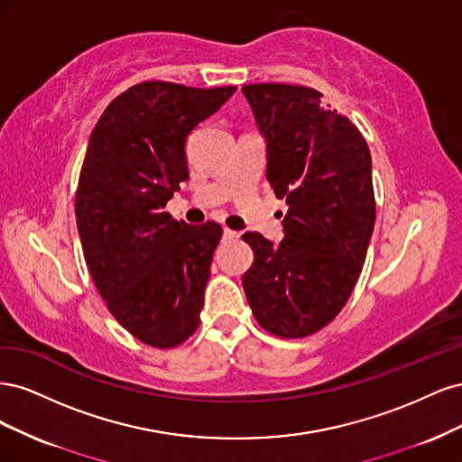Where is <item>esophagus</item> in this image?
Listing matches in <instances>:
<instances>
[{"label": "esophagus", "mask_w": 462, "mask_h": 462, "mask_svg": "<svg viewBox=\"0 0 462 462\" xmlns=\"http://www.w3.org/2000/svg\"><path fill=\"white\" fill-rule=\"evenodd\" d=\"M223 236H226V239H236V236H239V233L231 231V229H223Z\"/></svg>", "instance_id": "obj_1"}]
</instances>
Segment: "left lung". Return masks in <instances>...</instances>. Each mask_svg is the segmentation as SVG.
Instances as JSON below:
<instances>
[{"mask_svg":"<svg viewBox=\"0 0 462 462\" xmlns=\"http://www.w3.org/2000/svg\"><path fill=\"white\" fill-rule=\"evenodd\" d=\"M243 92L268 141L265 179L289 206L277 246L260 233L243 235L254 250L245 295L268 333L309 337L343 310L366 260L372 156L356 125L314 88L263 82Z\"/></svg>","mask_w":462,"mask_h":462,"instance_id":"1","label":"left lung"}]
</instances>
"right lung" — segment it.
I'll return each instance as SVG.
<instances>
[{
	"label": "right lung",
	"mask_w": 462,
	"mask_h": 462,
	"mask_svg": "<svg viewBox=\"0 0 462 462\" xmlns=\"http://www.w3.org/2000/svg\"><path fill=\"white\" fill-rule=\"evenodd\" d=\"M235 90L138 82L90 134L75 199L85 260L107 310L153 348L185 343L200 324L223 229L189 226L163 208L189 179V133Z\"/></svg>",
	"instance_id": "right-lung-1"
}]
</instances>
